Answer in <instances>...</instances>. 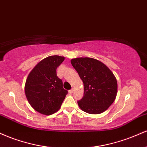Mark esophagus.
<instances>
[{
	"mask_svg": "<svg viewBox=\"0 0 147 147\" xmlns=\"http://www.w3.org/2000/svg\"><path fill=\"white\" fill-rule=\"evenodd\" d=\"M73 92H74V89L73 88L71 89V90H69V93H70V94H72Z\"/></svg>",
	"mask_w": 147,
	"mask_h": 147,
	"instance_id": "34e87169",
	"label": "esophagus"
}]
</instances>
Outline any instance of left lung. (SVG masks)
<instances>
[{"label": "left lung", "mask_w": 147, "mask_h": 147, "mask_svg": "<svg viewBox=\"0 0 147 147\" xmlns=\"http://www.w3.org/2000/svg\"><path fill=\"white\" fill-rule=\"evenodd\" d=\"M71 63L84 83V97L77 102L79 108L90 114L107 110L117 96V82L113 73L95 59H72Z\"/></svg>", "instance_id": "8db88e82"}]
</instances>
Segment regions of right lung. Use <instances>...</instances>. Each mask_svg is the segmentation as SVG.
Wrapping results in <instances>:
<instances>
[{
  "instance_id": "1",
  "label": "right lung",
  "mask_w": 147,
  "mask_h": 147,
  "mask_svg": "<svg viewBox=\"0 0 147 147\" xmlns=\"http://www.w3.org/2000/svg\"><path fill=\"white\" fill-rule=\"evenodd\" d=\"M65 57L54 55L45 58L30 72L25 85V93L32 107L49 115L60 109L68 91L57 76V67Z\"/></svg>"
}]
</instances>
